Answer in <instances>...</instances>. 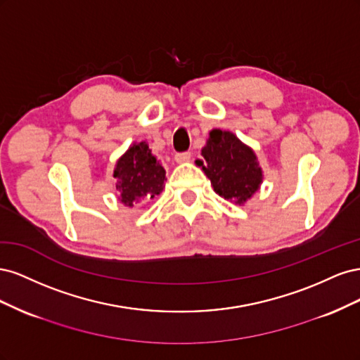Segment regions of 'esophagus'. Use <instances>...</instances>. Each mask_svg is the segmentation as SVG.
<instances>
[{"label": "esophagus", "instance_id": "34e87169", "mask_svg": "<svg viewBox=\"0 0 360 360\" xmlns=\"http://www.w3.org/2000/svg\"><path fill=\"white\" fill-rule=\"evenodd\" d=\"M191 158H192V155L189 153V151H183V153H177L174 159H176V162H179V163H184V162H189Z\"/></svg>", "mask_w": 360, "mask_h": 360}]
</instances>
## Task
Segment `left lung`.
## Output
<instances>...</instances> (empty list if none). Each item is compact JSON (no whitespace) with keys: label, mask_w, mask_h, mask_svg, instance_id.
<instances>
[{"label":"left lung","mask_w":360,"mask_h":360,"mask_svg":"<svg viewBox=\"0 0 360 360\" xmlns=\"http://www.w3.org/2000/svg\"><path fill=\"white\" fill-rule=\"evenodd\" d=\"M201 153L207 165L202 160H198V165H202L214 192L225 200L242 204L258 191L263 181V172L254 151L242 144L231 132L212 130Z\"/></svg>","instance_id":"obj_1"}]
</instances>
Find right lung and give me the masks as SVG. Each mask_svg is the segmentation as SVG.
<instances>
[{"mask_svg": "<svg viewBox=\"0 0 360 360\" xmlns=\"http://www.w3.org/2000/svg\"><path fill=\"white\" fill-rule=\"evenodd\" d=\"M122 202L135 205L143 198H155L163 189L165 169L151 155L146 143L134 144L118 159L114 171Z\"/></svg>", "mask_w": 360, "mask_h": 360, "instance_id": "1", "label": "right lung"}]
</instances>
